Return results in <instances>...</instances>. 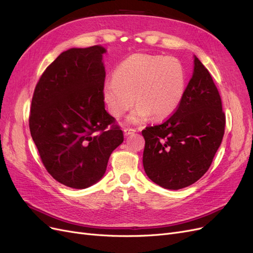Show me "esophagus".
<instances>
[{
    "label": "esophagus",
    "instance_id": "esophagus-1",
    "mask_svg": "<svg viewBox=\"0 0 253 253\" xmlns=\"http://www.w3.org/2000/svg\"><path fill=\"white\" fill-rule=\"evenodd\" d=\"M136 132L135 128H129V127H126L124 129V135L125 136H129V135H133L134 133Z\"/></svg>",
    "mask_w": 253,
    "mask_h": 253
}]
</instances>
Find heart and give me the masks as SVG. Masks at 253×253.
Listing matches in <instances>:
<instances>
[{"label": "heart", "instance_id": "1", "mask_svg": "<svg viewBox=\"0 0 253 253\" xmlns=\"http://www.w3.org/2000/svg\"><path fill=\"white\" fill-rule=\"evenodd\" d=\"M185 89L186 73L177 59L136 53L118 65L114 80L104 82L103 97L115 118L124 116L135 101L137 106L127 121L140 124L150 116L169 117L178 108Z\"/></svg>", "mask_w": 253, "mask_h": 253}]
</instances>
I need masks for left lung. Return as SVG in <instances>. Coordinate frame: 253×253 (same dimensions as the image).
I'll use <instances>...</instances> for the list:
<instances>
[{
    "mask_svg": "<svg viewBox=\"0 0 253 253\" xmlns=\"http://www.w3.org/2000/svg\"><path fill=\"white\" fill-rule=\"evenodd\" d=\"M225 124L218 90L194 56L192 78L177 110L162 125L142 131L145 174L166 189L192 185L210 168L223 140Z\"/></svg>",
    "mask_w": 253,
    "mask_h": 253,
    "instance_id": "left-lung-1",
    "label": "left lung"
}]
</instances>
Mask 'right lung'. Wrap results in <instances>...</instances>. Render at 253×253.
<instances>
[{
	"mask_svg": "<svg viewBox=\"0 0 253 253\" xmlns=\"http://www.w3.org/2000/svg\"><path fill=\"white\" fill-rule=\"evenodd\" d=\"M106 49L70 48L45 70L32 100L29 128L47 172L62 185L85 189L100 180L124 133L105 111Z\"/></svg>",
	"mask_w": 253,
	"mask_h": 253,
	"instance_id": "add662e5",
	"label": "right lung"
}]
</instances>
